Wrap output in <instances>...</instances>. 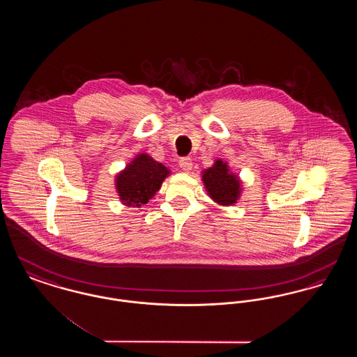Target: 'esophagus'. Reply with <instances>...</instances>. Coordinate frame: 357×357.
I'll return each instance as SVG.
<instances>
[{"mask_svg": "<svg viewBox=\"0 0 357 357\" xmlns=\"http://www.w3.org/2000/svg\"><path fill=\"white\" fill-rule=\"evenodd\" d=\"M179 166H181L182 170H191V167H192V160H191V158H188V156L181 158V159H179Z\"/></svg>", "mask_w": 357, "mask_h": 357, "instance_id": "obj_1", "label": "esophagus"}]
</instances>
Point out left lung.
I'll use <instances>...</instances> for the list:
<instances>
[{
	"label": "left lung",
	"instance_id": "8db88e82",
	"mask_svg": "<svg viewBox=\"0 0 357 357\" xmlns=\"http://www.w3.org/2000/svg\"><path fill=\"white\" fill-rule=\"evenodd\" d=\"M204 186L211 198L221 204H236L239 195V181L230 174L227 166L217 160V163L204 172Z\"/></svg>",
	"mask_w": 357,
	"mask_h": 357
}]
</instances>
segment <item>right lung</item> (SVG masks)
<instances>
[{
  "instance_id": "obj_1",
  "label": "right lung",
  "mask_w": 357,
  "mask_h": 357,
  "mask_svg": "<svg viewBox=\"0 0 357 357\" xmlns=\"http://www.w3.org/2000/svg\"><path fill=\"white\" fill-rule=\"evenodd\" d=\"M167 175L169 170L162 163L146 153L139 155L116 179L121 202L128 206L147 204Z\"/></svg>"
}]
</instances>
